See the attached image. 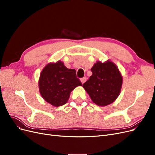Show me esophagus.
Segmentation results:
<instances>
[{"mask_svg":"<svg viewBox=\"0 0 155 155\" xmlns=\"http://www.w3.org/2000/svg\"><path fill=\"white\" fill-rule=\"evenodd\" d=\"M87 77H84V78H81V83L83 84L84 83H85V82L87 81Z\"/></svg>","mask_w":155,"mask_h":155,"instance_id":"obj_1","label":"esophagus"}]
</instances>
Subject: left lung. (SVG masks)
Wrapping results in <instances>:
<instances>
[{
    "instance_id": "obj_1",
    "label": "left lung",
    "mask_w": 155,
    "mask_h": 155,
    "mask_svg": "<svg viewBox=\"0 0 155 155\" xmlns=\"http://www.w3.org/2000/svg\"><path fill=\"white\" fill-rule=\"evenodd\" d=\"M92 75L83 87L92 101L104 107L113 103L120 95L123 79L118 68L110 61H97L91 68Z\"/></svg>"
}]
</instances>
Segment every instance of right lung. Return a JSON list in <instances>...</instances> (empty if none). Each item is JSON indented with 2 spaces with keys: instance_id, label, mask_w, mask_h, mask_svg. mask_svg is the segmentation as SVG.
<instances>
[{
  "instance_id": "right-lung-1",
  "label": "right lung",
  "mask_w": 155,
  "mask_h": 155,
  "mask_svg": "<svg viewBox=\"0 0 155 155\" xmlns=\"http://www.w3.org/2000/svg\"><path fill=\"white\" fill-rule=\"evenodd\" d=\"M82 83L76 76L75 69H68L64 63H48L43 69L39 80V88L43 99L54 107L67 104L70 93Z\"/></svg>"
}]
</instances>
